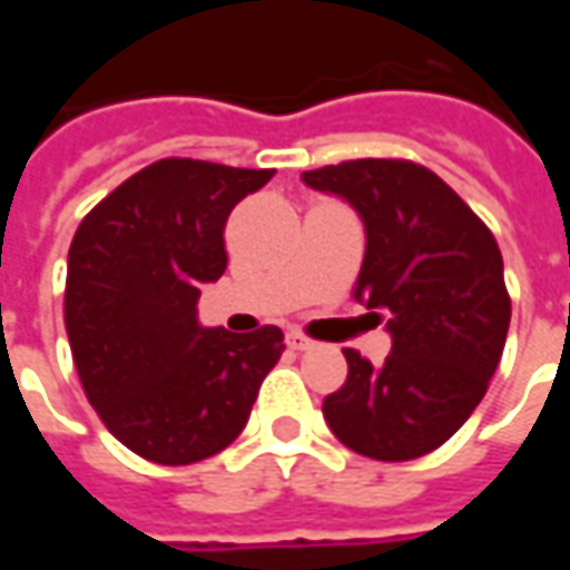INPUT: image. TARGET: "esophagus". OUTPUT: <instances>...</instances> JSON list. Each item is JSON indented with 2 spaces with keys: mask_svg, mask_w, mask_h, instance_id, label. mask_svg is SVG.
<instances>
[{
  "mask_svg": "<svg viewBox=\"0 0 570 570\" xmlns=\"http://www.w3.org/2000/svg\"><path fill=\"white\" fill-rule=\"evenodd\" d=\"M286 345H289V351H308L314 342H311V338H305V335L289 333V335H286Z\"/></svg>",
  "mask_w": 570,
  "mask_h": 570,
  "instance_id": "1",
  "label": "esophagus"
}]
</instances>
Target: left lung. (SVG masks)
Instances as JSON below:
<instances>
[{
    "label": "left lung",
    "mask_w": 570,
    "mask_h": 570,
    "mask_svg": "<svg viewBox=\"0 0 570 570\" xmlns=\"http://www.w3.org/2000/svg\"><path fill=\"white\" fill-rule=\"evenodd\" d=\"M302 179L363 216L354 298L394 338L382 366L345 347L347 379L323 400L326 424L375 461L421 458L473 415L501 363L510 293L498 240L424 164L357 158Z\"/></svg>",
    "instance_id": "1"
}]
</instances>
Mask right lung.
<instances>
[{"instance_id":"obj_1","label":"right lung","mask_w":570,"mask_h":570,"mask_svg":"<svg viewBox=\"0 0 570 570\" xmlns=\"http://www.w3.org/2000/svg\"><path fill=\"white\" fill-rule=\"evenodd\" d=\"M274 170L161 158L128 176L69 244V347L109 433L155 464L204 461L237 440L284 333L204 330L200 284L228 265L225 223Z\"/></svg>"}]
</instances>
